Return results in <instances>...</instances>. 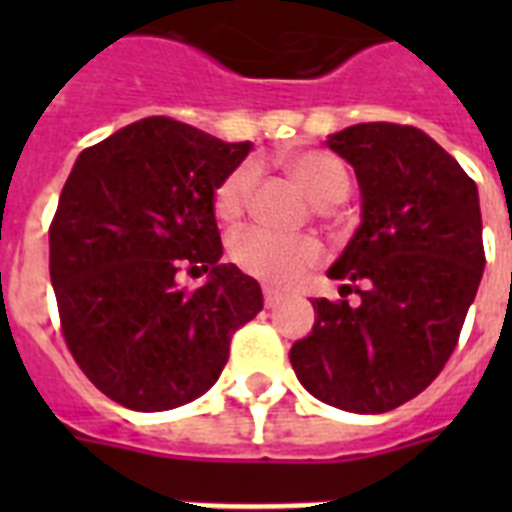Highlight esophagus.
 Instances as JSON below:
<instances>
[{
    "instance_id": "obj_1",
    "label": "esophagus",
    "mask_w": 512,
    "mask_h": 512,
    "mask_svg": "<svg viewBox=\"0 0 512 512\" xmlns=\"http://www.w3.org/2000/svg\"><path fill=\"white\" fill-rule=\"evenodd\" d=\"M263 297H265V305H268V308H273V305L281 300V292L276 287H263Z\"/></svg>"
}]
</instances>
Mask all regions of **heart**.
Instances as JSON below:
<instances>
[{"label": "heart", "mask_w": 512, "mask_h": 512, "mask_svg": "<svg viewBox=\"0 0 512 512\" xmlns=\"http://www.w3.org/2000/svg\"><path fill=\"white\" fill-rule=\"evenodd\" d=\"M287 167L300 188L321 207L337 204L348 193V172L335 156L321 154V151H300V154L287 156ZM255 177V164L244 162L220 180L215 191V215L223 223H236L244 215ZM319 257V241L311 236H287V233H273L265 228H247L231 239L233 263L265 284H292Z\"/></svg>", "instance_id": "heart-1"}]
</instances>
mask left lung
<instances>
[{"mask_svg":"<svg viewBox=\"0 0 512 512\" xmlns=\"http://www.w3.org/2000/svg\"><path fill=\"white\" fill-rule=\"evenodd\" d=\"M327 146L356 172L361 225L329 268L342 300H313L316 324L289 361L324 404L382 414L420 396L457 348L486 265L478 188L409 124H353Z\"/></svg>","mask_w":512,"mask_h":512,"instance_id":"8db88e82","label":"left lung"}]
</instances>
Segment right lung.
Here are the masks:
<instances>
[{"label":"right lung","mask_w":512,"mask_h":512,"mask_svg":"<svg viewBox=\"0 0 512 512\" xmlns=\"http://www.w3.org/2000/svg\"><path fill=\"white\" fill-rule=\"evenodd\" d=\"M252 143L148 116L84 148L50 225L60 329L87 380L135 412H167L217 382L263 292L220 263L215 191ZM207 272L188 293L177 270Z\"/></svg>","instance_id":"obj_1"}]
</instances>
